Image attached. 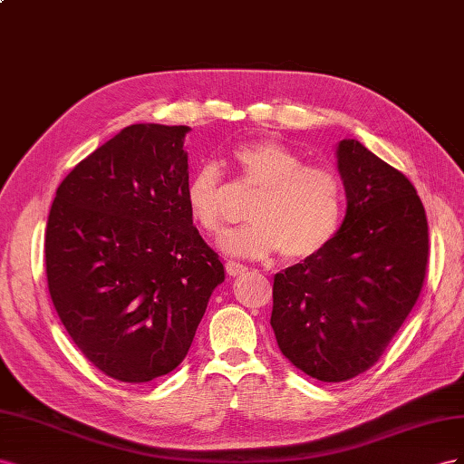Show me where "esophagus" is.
<instances>
[{"label": "esophagus", "mask_w": 464, "mask_h": 464, "mask_svg": "<svg viewBox=\"0 0 464 464\" xmlns=\"http://www.w3.org/2000/svg\"><path fill=\"white\" fill-rule=\"evenodd\" d=\"M225 270H227V274L229 276H243L248 268L245 266V264H239V262H235V260H229L227 264H225Z\"/></svg>", "instance_id": "34e87169"}]
</instances>
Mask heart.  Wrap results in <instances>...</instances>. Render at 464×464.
<instances>
[{
  "instance_id": "b5f03b06",
  "label": "heart",
  "mask_w": 464,
  "mask_h": 464,
  "mask_svg": "<svg viewBox=\"0 0 464 464\" xmlns=\"http://www.w3.org/2000/svg\"><path fill=\"white\" fill-rule=\"evenodd\" d=\"M246 187L258 190L248 227L223 241L237 256L266 258L282 253L287 260H309L334 241L343 214L342 180L330 167L305 163L301 153L276 140L243 143L231 155ZM223 180L214 163H206L184 188L196 227L219 237L229 216L223 209Z\"/></svg>"
}]
</instances>
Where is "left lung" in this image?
<instances>
[{
	"label": "left lung",
	"mask_w": 464,
	"mask_h": 464,
	"mask_svg": "<svg viewBox=\"0 0 464 464\" xmlns=\"http://www.w3.org/2000/svg\"><path fill=\"white\" fill-rule=\"evenodd\" d=\"M346 216L321 255L274 276L270 324L282 353L324 382L373 367L416 305L428 266V219L401 170L342 140Z\"/></svg>",
	"instance_id": "8db88e82"
}]
</instances>
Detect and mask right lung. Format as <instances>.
Segmentation results:
<instances>
[{
  "mask_svg": "<svg viewBox=\"0 0 464 464\" xmlns=\"http://www.w3.org/2000/svg\"><path fill=\"white\" fill-rule=\"evenodd\" d=\"M188 131L124 128L73 167L50 208L52 303L87 360L122 382L173 372L225 280L184 200Z\"/></svg>",
  "mask_w": 464,
  "mask_h": 464,
  "instance_id": "1",
  "label": "right lung"
}]
</instances>
